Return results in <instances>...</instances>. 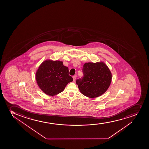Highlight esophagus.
<instances>
[{"mask_svg": "<svg viewBox=\"0 0 149 149\" xmlns=\"http://www.w3.org/2000/svg\"><path fill=\"white\" fill-rule=\"evenodd\" d=\"M76 78V76H73V79L74 82H75V81Z\"/></svg>", "mask_w": 149, "mask_h": 149, "instance_id": "1", "label": "esophagus"}]
</instances>
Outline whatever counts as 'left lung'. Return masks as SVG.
Masks as SVG:
<instances>
[{
  "label": "left lung",
  "instance_id": "8db88e82",
  "mask_svg": "<svg viewBox=\"0 0 149 149\" xmlns=\"http://www.w3.org/2000/svg\"><path fill=\"white\" fill-rule=\"evenodd\" d=\"M83 70L84 76L76 81L81 93L91 98L104 94L112 81V73L107 65L103 61L86 63Z\"/></svg>",
  "mask_w": 149,
  "mask_h": 149
}]
</instances>
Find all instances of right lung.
<instances>
[{
	"instance_id": "1",
	"label": "right lung",
	"mask_w": 149,
	"mask_h": 149,
	"mask_svg": "<svg viewBox=\"0 0 149 149\" xmlns=\"http://www.w3.org/2000/svg\"><path fill=\"white\" fill-rule=\"evenodd\" d=\"M37 85L46 95L54 96L63 91L68 84L73 81L68 68L63 61L48 59L40 64L35 73Z\"/></svg>"
}]
</instances>
